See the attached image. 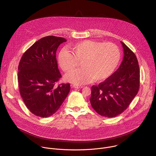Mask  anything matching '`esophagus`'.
<instances>
[{
    "instance_id": "obj_1",
    "label": "esophagus",
    "mask_w": 156,
    "mask_h": 156,
    "mask_svg": "<svg viewBox=\"0 0 156 156\" xmlns=\"http://www.w3.org/2000/svg\"><path fill=\"white\" fill-rule=\"evenodd\" d=\"M73 88H76V89H80L83 88V86H78V85H73Z\"/></svg>"
}]
</instances>
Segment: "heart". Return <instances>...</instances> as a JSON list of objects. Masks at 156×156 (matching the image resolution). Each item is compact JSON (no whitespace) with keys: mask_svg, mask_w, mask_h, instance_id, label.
<instances>
[{"mask_svg":"<svg viewBox=\"0 0 156 156\" xmlns=\"http://www.w3.org/2000/svg\"><path fill=\"white\" fill-rule=\"evenodd\" d=\"M120 57L118 47L113 43L86 40L72 46L70 51L61 50L58 61L66 73L73 71L80 62L82 68L68 74L65 78L74 84L83 85L108 79L115 71Z\"/></svg>","mask_w":156,"mask_h":156,"instance_id":"1","label":"heart"}]
</instances>
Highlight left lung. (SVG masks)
Here are the masks:
<instances>
[{
	"label": "left lung",
	"instance_id": "left-lung-1",
	"mask_svg": "<svg viewBox=\"0 0 156 156\" xmlns=\"http://www.w3.org/2000/svg\"><path fill=\"white\" fill-rule=\"evenodd\" d=\"M124 58L118 69L98 85L91 87L90 102L99 115L107 118L115 117L129 107L138 92L140 86V71L133 52L121 41Z\"/></svg>",
	"mask_w": 156,
	"mask_h": 156
}]
</instances>
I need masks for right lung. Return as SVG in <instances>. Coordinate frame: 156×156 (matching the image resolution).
Wrapping results in <instances>:
<instances>
[{"instance_id": "add662e5", "label": "right lung", "mask_w": 156, "mask_h": 156, "mask_svg": "<svg viewBox=\"0 0 156 156\" xmlns=\"http://www.w3.org/2000/svg\"><path fill=\"white\" fill-rule=\"evenodd\" d=\"M66 41L62 37H45L30 46L20 59L18 67L20 95L27 108L37 116H51L69 92L68 83L55 85L62 77L56 52Z\"/></svg>"}]
</instances>
